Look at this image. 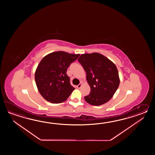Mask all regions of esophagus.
Instances as JSON below:
<instances>
[{
    "label": "esophagus",
    "mask_w": 155,
    "mask_h": 155,
    "mask_svg": "<svg viewBox=\"0 0 155 155\" xmlns=\"http://www.w3.org/2000/svg\"><path fill=\"white\" fill-rule=\"evenodd\" d=\"M82 83H80V84H79L78 85H77V87L78 88V89H80V88H81V87L82 86Z\"/></svg>",
    "instance_id": "1"
}]
</instances>
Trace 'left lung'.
<instances>
[{
    "label": "left lung",
    "mask_w": 155,
    "mask_h": 155,
    "mask_svg": "<svg viewBox=\"0 0 155 155\" xmlns=\"http://www.w3.org/2000/svg\"><path fill=\"white\" fill-rule=\"evenodd\" d=\"M86 73L91 92L84 99L89 104L100 106L112 98L120 84L119 72L115 64L97 53L84 54L78 59Z\"/></svg>",
    "instance_id": "1"
}]
</instances>
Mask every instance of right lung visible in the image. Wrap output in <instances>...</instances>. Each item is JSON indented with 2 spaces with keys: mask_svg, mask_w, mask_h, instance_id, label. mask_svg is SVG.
Here are the masks:
<instances>
[{
  "mask_svg": "<svg viewBox=\"0 0 155 155\" xmlns=\"http://www.w3.org/2000/svg\"><path fill=\"white\" fill-rule=\"evenodd\" d=\"M80 54L58 51L44 56L36 68L35 80L40 95L46 101L59 104L66 101L75 88L70 84L67 69Z\"/></svg>",
  "mask_w": 155,
  "mask_h": 155,
  "instance_id": "right-lung-1",
  "label": "right lung"
}]
</instances>
